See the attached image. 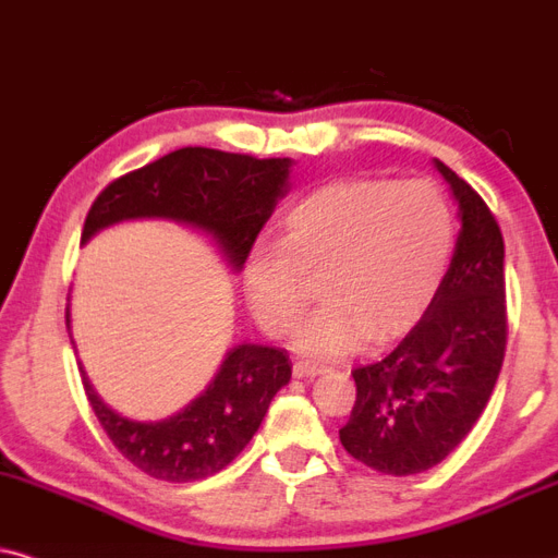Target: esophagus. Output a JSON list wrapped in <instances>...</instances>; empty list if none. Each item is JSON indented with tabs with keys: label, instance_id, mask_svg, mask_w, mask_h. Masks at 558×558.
Here are the masks:
<instances>
[{
	"label": "esophagus",
	"instance_id": "obj_1",
	"mask_svg": "<svg viewBox=\"0 0 558 558\" xmlns=\"http://www.w3.org/2000/svg\"><path fill=\"white\" fill-rule=\"evenodd\" d=\"M324 373V365H316V363H306V361H295L293 363V376L295 378H314Z\"/></svg>",
	"mask_w": 558,
	"mask_h": 558
}]
</instances>
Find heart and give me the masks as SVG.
Instances as JSON below:
<instances>
[{"instance_id":"heart-1","label":"heart","mask_w":558,"mask_h":558,"mask_svg":"<svg viewBox=\"0 0 558 558\" xmlns=\"http://www.w3.org/2000/svg\"><path fill=\"white\" fill-rule=\"evenodd\" d=\"M453 250V208L435 182H331L288 210L280 242L250 252L244 293L263 329L286 337L319 280L327 303L299 331V348L342 355L412 329L440 291Z\"/></svg>"}]
</instances>
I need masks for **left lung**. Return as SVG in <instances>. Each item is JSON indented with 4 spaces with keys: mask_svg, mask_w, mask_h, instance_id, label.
<instances>
[{
    "mask_svg": "<svg viewBox=\"0 0 558 558\" xmlns=\"http://www.w3.org/2000/svg\"><path fill=\"white\" fill-rule=\"evenodd\" d=\"M461 214L453 259L435 301L376 363L352 371L357 393L340 440L391 476L437 466L482 417L507 344L505 242L484 197L435 159Z\"/></svg>",
    "mask_w": 558,
    "mask_h": 558,
    "instance_id": "obj_1",
    "label": "left lung"
}]
</instances>
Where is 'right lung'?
<instances>
[{
	"instance_id": "add662e5",
	"label": "right lung",
	"mask_w": 558,
	"mask_h": 558,
	"mask_svg": "<svg viewBox=\"0 0 558 558\" xmlns=\"http://www.w3.org/2000/svg\"><path fill=\"white\" fill-rule=\"evenodd\" d=\"M288 174L291 159L185 146L112 180L92 203L82 244L123 218H174L214 234L231 267L242 270L275 203L286 195ZM288 380L291 363L283 350L236 344L208 389L182 412L161 422H133L112 412L82 371L84 393L112 446L144 474L172 484L201 482L227 469Z\"/></svg>"
}]
</instances>
